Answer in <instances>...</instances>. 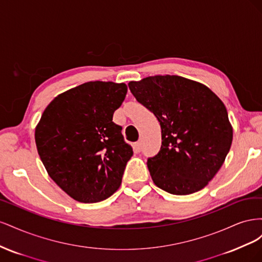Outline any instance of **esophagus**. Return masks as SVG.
Instances as JSON below:
<instances>
[{"label":"esophagus","mask_w":262,"mask_h":262,"mask_svg":"<svg viewBox=\"0 0 262 262\" xmlns=\"http://www.w3.org/2000/svg\"><path fill=\"white\" fill-rule=\"evenodd\" d=\"M134 146H136L137 152H140L141 148H142V142H141V141H138L137 143H136V145H134Z\"/></svg>","instance_id":"obj_1"}]
</instances>
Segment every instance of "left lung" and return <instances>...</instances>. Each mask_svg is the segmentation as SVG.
<instances>
[{"instance_id": "left-lung-1", "label": "left lung", "mask_w": 262, "mask_h": 262, "mask_svg": "<svg viewBox=\"0 0 262 262\" xmlns=\"http://www.w3.org/2000/svg\"><path fill=\"white\" fill-rule=\"evenodd\" d=\"M128 85L161 124V150L147 160L154 184L177 195L203 189L232 145L233 128L223 101L209 87L178 75L148 76Z\"/></svg>"}]
</instances>
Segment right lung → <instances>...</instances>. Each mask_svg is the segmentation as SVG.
<instances>
[{
  "label": "right lung",
  "instance_id": "right-lung-1",
  "mask_svg": "<svg viewBox=\"0 0 262 262\" xmlns=\"http://www.w3.org/2000/svg\"><path fill=\"white\" fill-rule=\"evenodd\" d=\"M126 92L124 83L78 85L58 95L36 126V146L47 172L78 202L105 200L121 185L133 150L113 116Z\"/></svg>",
  "mask_w": 262,
  "mask_h": 262
}]
</instances>
